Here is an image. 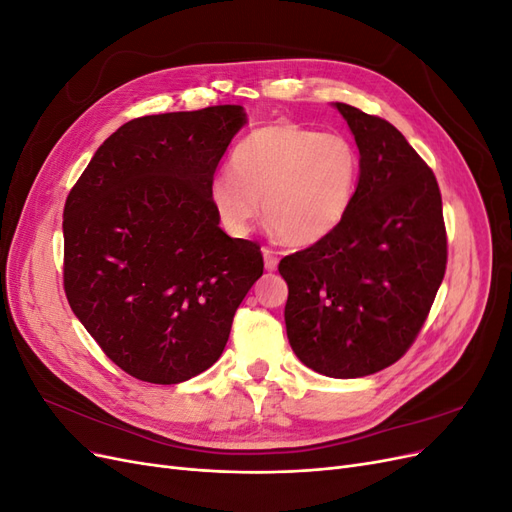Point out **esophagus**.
<instances>
[{
    "instance_id": "34e87169",
    "label": "esophagus",
    "mask_w": 512,
    "mask_h": 512,
    "mask_svg": "<svg viewBox=\"0 0 512 512\" xmlns=\"http://www.w3.org/2000/svg\"><path fill=\"white\" fill-rule=\"evenodd\" d=\"M262 256H265V269L267 271H275L277 269V262H280L277 254L273 250H269V247H265V250H262Z\"/></svg>"
}]
</instances>
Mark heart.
Here are the masks:
<instances>
[{
	"instance_id": "b5f03b06",
	"label": "heart",
	"mask_w": 512,
	"mask_h": 512,
	"mask_svg": "<svg viewBox=\"0 0 512 512\" xmlns=\"http://www.w3.org/2000/svg\"><path fill=\"white\" fill-rule=\"evenodd\" d=\"M359 158L346 138L277 121L247 134L232 170L215 173L209 200L235 237L250 232L265 203L269 226L290 245H312L344 220Z\"/></svg>"
}]
</instances>
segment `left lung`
Wrapping results in <instances>:
<instances>
[{"instance_id":"1","label":"left lung","mask_w":512,"mask_h":512,"mask_svg":"<svg viewBox=\"0 0 512 512\" xmlns=\"http://www.w3.org/2000/svg\"><path fill=\"white\" fill-rule=\"evenodd\" d=\"M361 153L359 185L329 237L280 260L288 342L329 378L397 363L425 324L448 245L436 175L393 123L337 102Z\"/></svg>"}]
</instances>
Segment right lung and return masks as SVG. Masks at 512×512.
Listing matches in <instances>:
<instances>
[{
	"label": "right lung",
	"instance_id": "1",
	"mask_svg": "<svg viewBox=\"0 0 512 512\" xmlns=\"http://www.w3.org/2000/svg\"><path fill=\"white\" fill-rule=\"evenodd\" d=\"M243 106L138 117L96 151L64 207V290L102 352L136 380L203 374L262 275L260 245L230 239L209 185Z\"/></svg>",
	"mask_w": 512,
	"mask_h": 512
}]
</instances>
